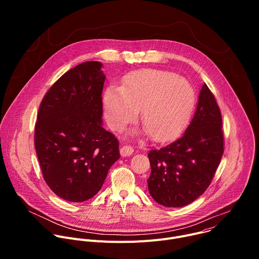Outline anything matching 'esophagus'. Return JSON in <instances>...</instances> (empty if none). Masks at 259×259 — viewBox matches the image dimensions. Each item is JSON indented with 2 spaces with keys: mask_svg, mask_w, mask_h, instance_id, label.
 <instances>
[{
  "mask_svg": "<svg viewBox=\"0 0 259 259\" xmlns=\"http://www.w3.org/2000/svg\"><path fill=\"white\" fill-rule=\"evenodd\" d=\"M134 150L133 147L131 145H124L121 147L120 150V153H121V156L122 157H128V156H131L133 154Z\"/></svg>",
  "mask_w": 259,
  "mask_h": 259,
  "instance_id": "34e87169",
  "label": "esophagus"
}]
</instances>
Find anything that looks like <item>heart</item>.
I'll list each match as a JSON object with an SVG mask.
<instances>
[{
	"instance_id": "obj_1",
	"label": "heart",
	"mask_w": 259,
	"mask_h": 259,
	"mask_svg": "<svg viewBox=\"0 0 259 259\" xmlns=\"http://www.w3.org/2000/svg\"><path fill=\"white\" fill-rule=\"evenodd\" d=\"M191 83L172 72L133 71L123 86L109 85L103 96L104 115L115 130L133 122L141 108V121L156 141L174 137L187 124L195 104Z\"/></svg>"
}]
</instances>
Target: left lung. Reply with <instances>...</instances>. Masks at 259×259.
Segmentation results:
<instances>
[{
  "instance_id": "8db88e82",
  "label": "left lung",
  "mask_w": 259,
  "mask_h": 259,
  "mask_svg": "<svg viewBox=\"0 0 259 259\" xmlns=\"http://www.w3.org/2000/svg\"><path fill=\"white\" fill-rule=\"evenodd\" d=\"M223 118L216 99L204 84L196 113L184 134L174 142L152 150L147 187L165 207H183L208 189L224 155Z\"/></svg>"
}]
</instances>
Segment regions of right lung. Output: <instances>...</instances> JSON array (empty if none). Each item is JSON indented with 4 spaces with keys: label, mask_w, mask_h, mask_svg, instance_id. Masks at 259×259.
<instances>
[{
    "label": "right lung",
    "mask_w": 259,
    "mask_h": 259,
    "mask_svg": "<svg viewBox=\"0 0 259 259\" xmlns=\"http://www.w3.org/2000/svg\"><path fill=\"white\" fill-rule=\"evenodd\" d=\"M101 66L86 61L63 73L44 96L35 122L34 147L44 180L68 202L93 198L120 158L118 139L102 127Z\"/></svg>",
    "instance_id": "1"
}]
</instances>
